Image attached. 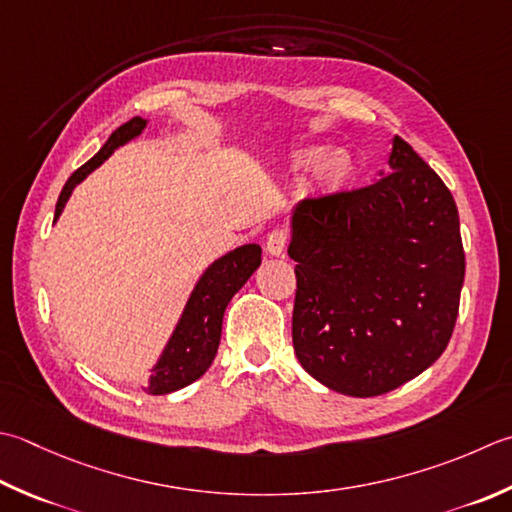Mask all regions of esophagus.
<instances>
[{
  "label": "esophagus",
  "mask_w": 512,
  "mask_h": 512,
  "mask_svg": "<svg viewBox=\"0 0 512 512\" xmlns=\"http://www.w3.org/2000/svg\"><path fill=\"white\" fill-rule=\"evenodd\" d=\"M288 233L284 228H275V230H270L268 233V237H266V253L268 255H275V257H279V255H284V250H286V246H288Z\"/></svg>",
  "instance_id": "esophagus-1"
}]
</instances>
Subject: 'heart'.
Returning a JSON list of instances; mask_svg holds the SVG:
<instances>
[{
	"mask_svg": "<svg viewBox=\"0 0 512 512\" xmlns=\"http://www.w3.org/2000/svg\"><path fill=\"white\" fill-rule=\"evenodd\" d=\"M322 157L319 148H302L290 155V168L308 170ZM350 173V155L346 150H330L317 166V184L322 188H337Z\"/></svg>",
	"mask_w": 512,
	"mask_h": 512,
	"instance_id": "1",
	"label": "heart"
}]
</instances>
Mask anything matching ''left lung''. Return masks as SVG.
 Here are the masks:
<instances>
[{"mask_svg": "<svg viewBox=\"0 0 512 512\" xmlns=\"http://www.w3.org/2000/svg\"><path fill=\"white\" fill-rule=\"evenodd\" d=\"M388 166L364 188L304 199L290 219L295 355L350 397L390 393L433 366L464 284L450 190L397 135Z\"/></svg>", "mask_w": 512, "mask_h": 512, "instance_id": "8db88e82", "label": "left lung"}]
</instances>
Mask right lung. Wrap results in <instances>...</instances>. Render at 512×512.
<instances>
[{"label": "right lung", "mask_w": 512, "mask_h": 512, "mask_svg": "<svg viewBox=\"0 0 512 512\" xmlns=\"http://www.w3.org/2000/svg\"><path fill=\"white\" fill-rule=\"evenodd\" d=\"M144 128L146 119L142 117H133L130 122L122 124L106 139V144L99 148V153L93 159H88L82 168H77L68 177L57 199L55 222L62 215L73 188L79 182H84L86 175L93 173L97 166H102L119 146L142 135ZM259 264H262V248L257 244H244L230 250L224 257L215 259L204 270V275L199 277L193 293L188 297L184 313L179 317L162 357L153 366V375H150V382L144 388L148 395H168L173 390L193 384L195 379L206 373L217 355L224 310L237 290L255 273Z\"/></svg>", "instance_id": "add662e5"}]
</instances>
